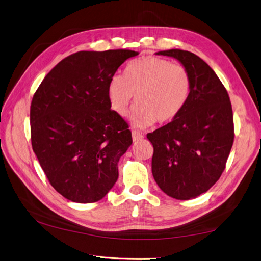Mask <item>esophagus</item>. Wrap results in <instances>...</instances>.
I'll return each instance as SVG.
<instances>
[{
    "mask_svg": "<svg viewBox=\"0 0 261 261\" xmlns=\"http://www.w3.org/2000/svg\"><path fill=\"white\" fill-rule=\"evenodd\" d=\"M142 139H144V135L142 133H140L138 131H134V130L132 131V140H133V142H138V141H140Z\"/></svg>",
    "mask_w": 261,
    "mask_h": 261,
    "instance_id": "1",
    "label": "esophagus"
}]
</instances>
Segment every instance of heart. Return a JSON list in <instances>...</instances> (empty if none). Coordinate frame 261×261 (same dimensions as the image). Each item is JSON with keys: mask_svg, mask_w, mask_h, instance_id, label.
<instances>
[{"mask_svg": "<svg viewBox=\"0 0 261 261\" xmlns=\"http://www.w3.org/2000/svg\"><path fill=\"white\" fill-rule=\"evenodd\" d=\"M190 93V76L178 64L145 56L130 63L124 76L114 74L109 82L108 97L111 108L124 117L135 96L130 120L134 127H149L156 120L164 123L173 120L184 109Z\"/></svg>", "mask_w": 261, "mask_h": 261, "instance_id": "1", "label": "heart"}]
</instances>
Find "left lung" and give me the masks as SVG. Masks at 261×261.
I'll return each instance as SVG.
<instances>
[{
	"instance_id": "left-lung-1",
	"label": "left lung",
	"mask_w": 261,
	"mask_h": 261,
	"mask_svg": "<svg viewBox=\"0 0 261 261\" xmlns=\"http://www.w3.org/2000/svg\"><path fill=\"white\" fill-rule=\"evenodd\" d=\"M155 54L186 68L190 93L176 118L147 134L153 146L152 176L168 196L195 198L220 179L232 147L229 96L212 68L194 53L171 49Z\"/></svg>"
}]
</instances>
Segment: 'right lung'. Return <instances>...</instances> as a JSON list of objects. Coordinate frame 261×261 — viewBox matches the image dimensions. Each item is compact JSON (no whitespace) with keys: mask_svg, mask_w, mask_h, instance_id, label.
Here are the masks:
<instances>
[{"mask_svg":"<svg viewBox=\"0 0 261 261\" xmlns=\"http://www.w3.org/2000/svg\"><path fill=\"white\" fill-rule=\"evenodd\" d=\"M139 55L131 50L81 51L44 76L31 105L32 147L51 186L73 202L103 198L118 178L131 131L111 110L110 79Z\"/></svg>","mask_w":261,"mask_h":261,"instance_id":"right-lung-1","label":"right lung"}]
</instances>
